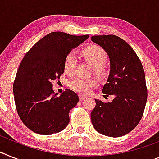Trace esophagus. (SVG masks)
Wrapping results in <instances>:
<instances>
[{"label": "esophagus", "instance_id": "1", "mask_svg": "<svg viewBox=\"0 0 159 159\" xmlns=\"http://www.w3.org/2000/svg\"><path fill=\"white\" fill-rule=\"evenodd\" d=\"M85 98H86V96H84V95H82V94H80L79 95V99L80 101H82V100H84Z\"/></svg>", "mask_w": 159, "mask_h": 159}]
</instances>
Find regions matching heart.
I'll return each mask as SVG.
<instances>
[{"instance_id":"obj_1","label":"heart","mask_w":159,"mask_h":159,"mask_svg":"<svg viewBox=\"0 0 159 159\" xmlns=\"http://www.w3.org/2000/svg\"><path fill=\"white\" fill-rule=\"evenodd\" d=\"M82 57L94 69L96 73L101 74L103 73V65L107 62V55L102 48L95 45H91L82 51ZM77 58L73 52L68 53L64 60V70L68 74H71L75 69ZM97 86V82L94 79H82L73 78L69 82V86L72 90L81 94H88L90 90Z\"/></svg>"}]
</instances>
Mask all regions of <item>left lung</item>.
<instances>
[{"mask_svg": "<svg viewBox=\"0 0 159 159\" xmlns=\"http://www.w3.org/2000/svg\"><path fill=\"white\" fill-rule=\"evenodd\" d=\"M91 41L105 51L110 60V73L102 88L111 102L95 99L92 125L102 135L118 137L130 133L143 116L147 100L144 69L132 47L116 35H94Z\"/></svg>", "mask_w": 159, "mask_h": 159, "instance_id": "8db88e82", "label": "left lung"}]
</instances>
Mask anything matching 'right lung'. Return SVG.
Segmentation results:
<instances>
[{
  "label": "right lung",
  "mask_w": 159,
  "mask_h": 159,
  "mask_svg": "<svg viewBox=\"0 0 159 159\" xmlns=\"http://www.w3.org/2000/svg\"><path fill=\"white\" fill-rule=\"evenodd\" d=\"M89 35L52 32L43 37L25 55L14 82L18 116L26 127L41 135L59 133L69 122V111L79 101L75 92L55 94L53 81L64 73L65 56Z\"/></svg>",
  "instance_id": "obj_1"
}]
</instances>
